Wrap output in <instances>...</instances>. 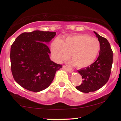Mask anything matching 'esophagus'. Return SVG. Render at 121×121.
Here are the masks:
<instances>
[{
    "label": "esophagus",
    "mask_w": 121,
    "mask_h": 121,
    "mask_svg": "<svg viewBox=\"0 0 121 121\" xmlns=\"http://www.w3.org/2000/svg\"><path fill=\"white\" fill-rule=\"evenodd\" d=\"M62 68H63V69H64V70H66L67 71H68V73H72L73 71V69L69 68H68V67H66V66H65V65H63Z\"/></svg>",
    "instance_id": "obj_1"
}]
</instances>
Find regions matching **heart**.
I'll return each instance as SVG.
<instances>
[{
    "instance_id": "heart-1",
    "label": "heart",
    "mask_w": 121,
    "mask_h": 121,
    "mask_svg": "<svg viewBox=\"0 0 121 121\" xmlns=\"http://www.w3.org/2000/svg\"><path fill=\"white\" fill-rule=\"evenodd\" d=\"M98 39L86 35L69 36L51 45V52L56 61L62 62L70 55V64L84 68L92 64L100 52Z\"/></svg>"
}]
</instances>
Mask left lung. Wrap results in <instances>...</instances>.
<instances>
[{
	"instance_id": "obj_1",
	"label": "left lung",
	"mask_w": 121,
	"mask_h": 121,
	"mask_svg": "<svg viewBox=\"0 0 121 121\" xmlns=\"http://www.w3.org/2000/svg\"><path fill=\"white\" fill-rule=\"evenodd\" d=\"M100 43L99 56L90 66L78 70L83 78V83L76 89L83 93L94 92L107 82L112 64V51L107 39L94 31Z\"/></svg>"
}]
</instances>
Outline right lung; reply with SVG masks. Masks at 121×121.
<instances>
[{
	"label": "right lung",
	"instance_id": "add662e5",
	"mask_svg": "<svg viewBox=\"0 0 121 121\" xmlns=\"http://www.w3.org/2000/svg\"><path fill=\"white\" fill-rule=\"evenodd\" d=\"M56 32L35 30L24 32L16 38L11 48V70L15 81L22 87L40 92L52 83L62 65L51 61L48 45Z\"/></svg>",
	"mask_w": 121,
	"mask_h": 121
}]
</instances>
